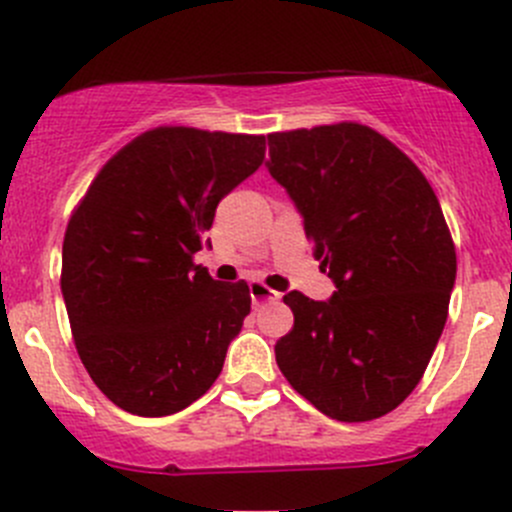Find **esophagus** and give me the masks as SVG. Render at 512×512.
Instances as JSON below:
<instances>
[{
	"label": "esophagus",
	"instance_id": "34e87169",
	"mask_svg": "<svg viewBox=\"0 0 512 512\" xmlns=\"http://www.w3.org/2000/svg\"><path fill=\"white\" fill-rule=\"evenodd\" d=\"M249 291H251V301H254V306H263V303L268 301H278V296H281V293L273 291V288H268L266 283L261 281L249 283Z\"/></svg>",
	"mask_w": 512,
	"mask_h": 512
}]
</instances>
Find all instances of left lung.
I'll use <instances>...</instances> for the list:
<instances>
[{"instance_id":"left-lung-1","label":"left lung","mask_w":512,"mask_h":512,"mask_svg":"<svg viewBox=\"0 0 512 512\" xmlns=\"http://www.w3.org/2000/svg\"><path fill=\"white\" fill-rule=\"evenodd\" d=\"M268 156L336 283L331 301L283 296L293 328L276 343L278 368L328 418L386 416L418 386L448 318L458 263L438 196L356 121L268 134Z\"/></svg>"}]
</instances>
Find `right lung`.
I'll return each instance as SVG.
<instances>
[{"mask_svg":"<svg viewBox=\"0 0 512 512\" xmlns=\"http://www.w3.org/2000/svg\"><path fill=\"white\" fill-rule=\"evenodd\" d=\"M266 136L156 126L116 151L74 209L62 293L101 393L144 418L184 411L224 368L251 311L194 254L219 201L261 166Z\"/></svg>","mask_w":512,"mask_h":512,"instance_id":"1","label":"right lung"}]
</instances>
